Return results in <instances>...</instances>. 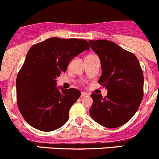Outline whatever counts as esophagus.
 Wrapping results in <instances>:
<instances>
[{"mask_svg": "<svg viewBox=\"0 0 159 159\" xmlns=\"http://www.w3.org/2000/svg\"><path fill=\"white\" fill-rule=\"evenodd\" d=\"M88 95H89V93H85V92H81V97H87V96H88Z\"/></svg>", "mask_w": 159, "mask_h": 159, "instance_id": "esophagus-1", "label": "esophagus"}]
</instances>
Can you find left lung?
Wrapping results in <instances>:
<instances>
[{
	"instance_id": "obj_1",
	"label": "left lung",
	"mask_w": 159,
	"mask_h": 159,
	"mask_svg": "<svg viewBox=\"0 0 159 159\" xmlns=\"http://www.w3.org/2000/svg\"><path fill=\"white\" fill-rule=\"evenodd\" d=\"M99 56L102 74L98 83L106 87L107 95L91 93V118L101 126L116 128L131 119L143 98L144 78L138 58L113 42L89 40Z\"/></svg>"
}]
</instances>
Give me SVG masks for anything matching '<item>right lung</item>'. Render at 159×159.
I'll use <instances>...</instances> for the list:
<instances>
[{
    "instance_id": "add662e5",
    "label": "right lung",
    "mask_w": 159,
    "mask_h": 159,
    "mask_svg": "<svg viewBox=\"0 0 159 159\" xmlns=\"http://www.w3.org/2000/svg\"><path fill=\"white\" fill-rule=\"evenodd\" d=\"M88 41L53 37L33 45L26 54L16 81V100L24 120L35 129L50 132L61 127L68 111L79 98L75 88L56 87V78L84 50ZM59 89H61L60 91Z\"/></svg>"
}]
</instances>
